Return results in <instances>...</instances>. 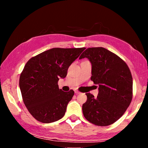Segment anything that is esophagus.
Returning a JSON list of instances; mask_svg holds the SVG:
<instances>
[{"instance_id":"34e87169","label":"esophagus","mask_w":148,"mask_h":148,"mask_svg":"<svg viewBox=\"0 0 148 148\" xmlns=\"http://www.w3.org/2000/svg\"><path fill=\"white\" fill-rule=\"evenodd\" d=\"M74 92H75V93H76V94H79V93H80V92H79V91H77V90H76V91H75Z\"/></svg>"}]
</instances>
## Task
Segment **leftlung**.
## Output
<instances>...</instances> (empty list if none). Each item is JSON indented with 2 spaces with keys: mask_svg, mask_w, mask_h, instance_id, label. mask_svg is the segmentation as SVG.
Returning <instances> with one entry per match:
<instances>
[{
  "mask_svg": "<svg viewBox=\"0 0 148 148\" xmlns=\"http://www.w3.org/2000/svg\"><path fill=\"white\" fill-rule=\"evenodd\" d=\"M86 57L92 64L91 80L98 85L99 91L97 98L86 93L83 114L92 124L108 126L123 115L132 101L131 72L123 60L104 47H89L79 59Z\"/></svg>",
  "mask_w": 148,
  "mask_h": 148,
  "instance_id": "obj_1",
  "label": "left lung"
}]
</instances>
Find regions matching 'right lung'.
<instances>
[{
    "instance_id": "obj_1",
    "label": "right lung",
    "mask_w": 148,
    "mask_h": 148,
    "mask_svg": "<svg viewBox=\"0 0 148 148\" xmlns=\"http://www.w3.org/2000/svg\"><path fill=\"white\" fill-rule=\"evenodd\" d=\"M85 49L52 48L32 57L25 65L19 77L20 90L25 105L37 121L49 123L64 116L74 91H62L57 84Z\"/></svg>"
}]
</instances>
